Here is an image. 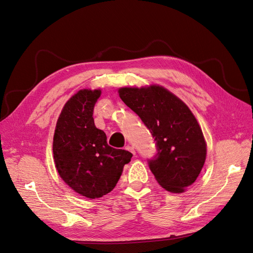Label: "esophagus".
<instances>
[{
	"label": "esophagus",
	"mask_w": 253,
	"mask_h": 253,
	"mask_svg": "<svg viewBox=\"0 0 253 253\" xmlns=\"http://www.w3.org/2000/svg\"><path fill=\"white\" fill-rule=\"evenodd\" d=\"M126 150H127L128 152H131V153H133V154H135V150H134V148L132 147V145H126Z\"/></svg>",
	"instance_id": "34e87169"
}]
</instances>
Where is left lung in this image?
Listing matches in <instances>:
<instances>
[{
	"label": "left lung",
	"instance_id": "8db88e82",
	"mask_svg": "<svg viewBox=\"0 0 253 253\" xmlns=\"http://www.w3.org/2000/svg\"><path fill=\"white\" fill-rule=\"evenodd\" d=\"M119 96L154 138L156 154L148 164L156 180L172 193L183 192L196 180L206 160V142L194 115L162 86L124 87Z\"/></svg>",
	"mask_w": 253,
	"mask_h": 253
}]
</instances>
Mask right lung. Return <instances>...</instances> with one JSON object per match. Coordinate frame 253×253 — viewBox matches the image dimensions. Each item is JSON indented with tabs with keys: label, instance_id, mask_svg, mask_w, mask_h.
Returning <instances> with one entry per match:
<instances>
[{
	"label": "right lung",
	"instance_id": "right-lung-1",
	"mask_svg": "<svg viewBox=\"0 0 253 253\" xmlns=\"http://www.w3.org/2000/svg\"><path fill=\"white\" fill-rule=\"evenodd\" d=\"M100 95V89H83L74 95L60 114L52 142L61 178L91 200L111 192L133 156L110 147L105 133L95 126L94 106Z\"/></svg>",
	"mask_w": 253,
	"mask_h": 253
}]
</instances>
